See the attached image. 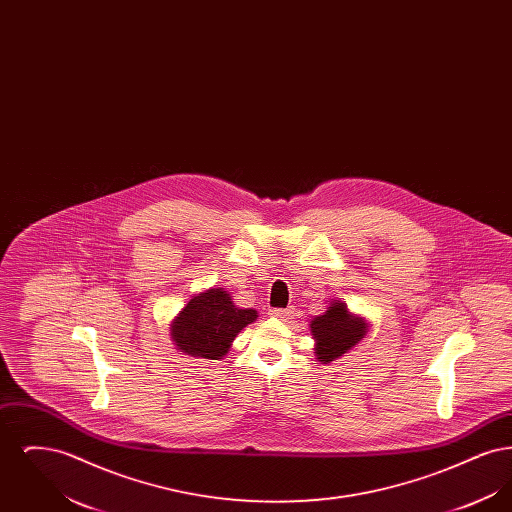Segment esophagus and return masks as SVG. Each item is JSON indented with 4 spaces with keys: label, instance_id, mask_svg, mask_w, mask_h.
<instances>
[{
    "label": "esophagus",
    "instance_id": "obj_1",
    "mask_svg": "<svg viewBox=\"0 0 512 512\" xmlns=\"http://www.w3.org/2000/svg\"><path fill=\"white\" fill-rule=\"evenodd\" d=\"M268 315H270V317L284 320V318H288L292 315V309H270V311H268Z\"/></svg>",
    "mask_w": 512,
    "mask_h": 512
}]
</instances>
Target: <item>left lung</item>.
Returning <instances> with one entry per match:
<instances>
[{"mask_svg":"<svg viewBox=\"0 0 512 512\" xmlns=\"http://www.w3.org/2000/svg\"><path fill=\"white\" fill-rule=\"evenodd\" d=\"M368 330L365 318L355 317L349 313L347 305L334 299L328 311L320 317L313 318L311 334L317 341L315 353L320 363H330L340 359L351 347L363 340Z\"/></svg>","mask_w":512,"mask_h":512,"instance_id":"left-lung-1","label":"left lung"}]
</instances>
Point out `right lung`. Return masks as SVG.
Listing matches in <instances>:
<instances>
[{"instance_id": "1", "label": "right lung", "mask_w": 512, "mask_h": 512, "mask_svg": "<svg viewBox=\"0 0 512 512\" xmlns=\"http://www.w3.org/2000/svg\"><path fill=\"white\" fill-rule=\"evenodd\" d=\"M255 318L257 311L240 309L230 293L211 288L194 295L172 320V341L186 355L219 361L230 351L234 338Z\"/></svg>"}]
</instances>
